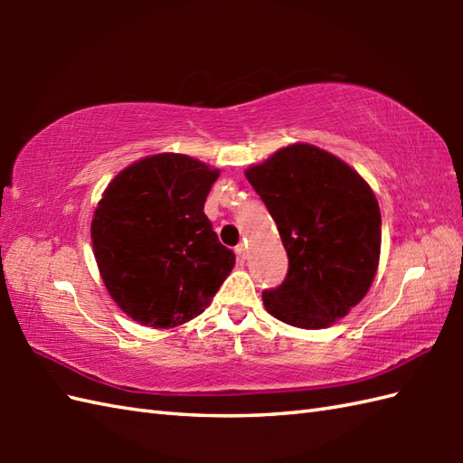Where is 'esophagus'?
Here are the masks:
<instances>
[{"label":"esophagus","mask_w":463,"mask_h":463,"mask_svg":"<svg viewBox=\"0 0 463 463\" xmlns=\"http://www.w3.org/2000/svg\"><path fill=\"white\" fill-rule=\"evenodd\" d=\"M234 250H237V257H239V260H247V254H249V249H247V244H239V247L237 249H234Z\"/></svg>","instance_id":"34e87169"}]
</instances>
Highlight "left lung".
I'll return each mask as SVG.
<instances>
[{"label": "left lung", "mask_w": 463, "mask_h": 463, "mask_svg": "<svg viewBox=\"0 0 463 463\" xmlns=\"http://www.w3.org/2000/svg\"><path fill=\"white\" fill-rule=\"evenodd\" d=\"M288 254V274L264 290L274 318L304 330L328 328L366 297L380 262L376 194L350 165L294 143L247 171Z\"/></svg>", "instance_id": "obj_1"}]
</instances>
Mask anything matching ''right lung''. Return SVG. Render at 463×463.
<instances>
[{
  "label": "right lung",
  "mask_w": 463,
  "mask_h": 463,
  "mask_svg": "<svg viewBox=\"0 0 463 463\" xmlns=\"http://www.w3.org/2000/svg\"><path fill=\"white\" fill-rule=\"evenodd\" d=\"M221 171L179 153H156L107 184L91 241L107 292L127 317L175 328L209 307L234 267L204 201Z\"/></svg>",
  "instance_id": "1"
}]
</instances>
